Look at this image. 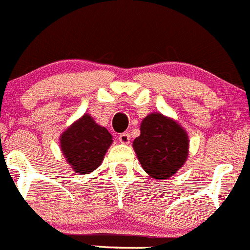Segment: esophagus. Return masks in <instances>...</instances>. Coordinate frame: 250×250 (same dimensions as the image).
<instances>
[{
  "label": "esophagus",
  "mask_w": 250,
  "mask_h": 250,
  "mask_svg": "<svg viewBox=\"0 0 250 250\" xmlns=\"http://www.w3.org/2000/svg\"><path fill=\"white\" fill-rule=\"evenodd\" d=\"M118 140H119V142L123 143V145H127V143L130 142V135H128L127 132L120 133L119 137H118Z\"/></svg>",
  "instance_id": "34e87169"
}]
</instances>
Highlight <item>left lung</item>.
Returning <instances> with one entry per match:
<instances>
[{
    "label": "left lung",
    "instance_id": "1",
    "mask_svg": "<svg viewBox=\"0 0 250 250\" xmlns=\"http://www.w3.org/2000/svg\"><path fill=\"white\" fill-rule=\"evenodd\" d=\"M188 135L179 123L160 113L147 115L141 123V135L133 149L143 170L152 179L167 180L187 160Z\"/></svg>",
    "mask_w": 250,
    "mask_h": 250
}]
</instances>
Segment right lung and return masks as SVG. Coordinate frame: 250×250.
<instances>
[{
    "label": "right lung",
    "mask_w": 250,
    "mask_h": 250,
    "mask_svg": "<svg viewBox=\"0 0 250 250\" xmlns=\"http://www.w3.org/2000/svg\"><path fill=\"white\" fill-rule=\"evenodd\" d=\"M59 142L62 153L74 171L85 175L102 164L113 137L91 115L83 114L62 133Z\"/></svg>",
    "instance_id": "obj_1"
}]
</instances>
